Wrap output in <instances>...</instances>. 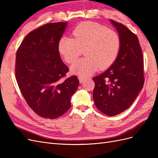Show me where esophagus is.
Listing matches in <instances>:
<instances>
[{"label":"esophagus","mask_w":158,"mask_h":158,"mask_svg":"<svg viewBox=\"0 0 158 158\" xmlns=\"http://www.w3.org/2000/svg\"><path fill=\"white\" fill-rule=\"evenodd\" d=\"M78 80L80 81V83H82L84 82V78L83 77H82V76H79L78 77Z\"/></svg>","instance_id":"esophagus-1"}]
</instances>
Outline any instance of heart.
<instances>
[{"label": "heart", "mask_w": 158, "mask_h": 158, "mask_svg": "<svg viewBox=\"0 0 158 158\" xmlns=\"http://www.w3.org/2000/svg\"><path fill=\"white\" fill-rule=\"evenodd\" d=\"M58 51L64 60L73 63L85 49V57L70 66L72 73L80 76L93 74L99 67L104 69L116 59L121 47L118 33L98 23L85 22L76 27L73 38L63 36L58 42Z\"/></svg>", "instance_id": "b5f03b06"}]
</instances>
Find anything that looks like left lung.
Wrapping results in <instances>:
<instances>
[{
    "label": "left lung",
    "instance_id": "obj_1",
    "mask_svg": "<svg viewBox=\"0 0 158 158\" xmlns=\"http://www.w3.org/2000/svg\"><path fill=\"white\" fill-rule=\"evenodd\" d=\"M121 39V47L112 65L93 78L95 106L114 116L128 109L144 85V61L138 37L121 23L110 20Z\"/></svg>",
    "mask_w": 158,
    "mask_h": 158
}]
</instances>
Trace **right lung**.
<instances>
[{
  "label": "right lung",
  "mask_w": 158,
  "mask_h": 158,
  "mask_svg": "<svg viewBox=\"0 0 158 158\" xmlns=\"http://www.w3.org/2000/svg\"><path fill=\"white\" fill-rule=\"evenodd\" d=\"M67 22L47 23L26 36L16 52V78L21 93L33 111L53 119L70 107L79 85L76 76L64 80L69 70L58 51Z\"/></svg>",
  "instance_id": "right-lung-1"
}]
</instances>
